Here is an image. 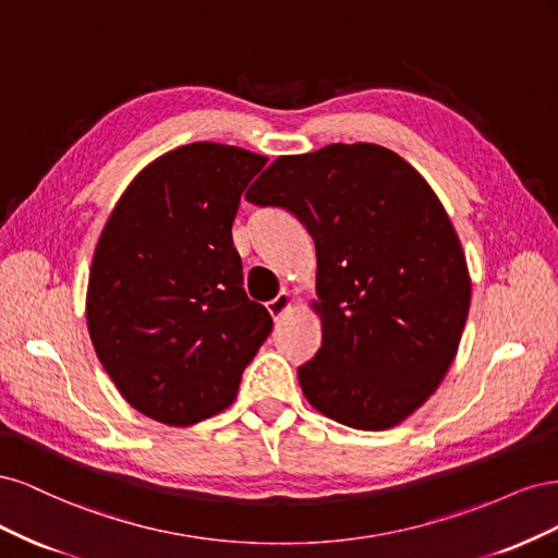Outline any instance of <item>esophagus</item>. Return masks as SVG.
<instances>
[{
    "label": "esophagus",
    "mask_w": 558,
    "mask_h": 558,
    "mask_svg": "<svg viewBox=\"0 0 558 558\" xmlns=\"http://www.w3.org/2000/svg\"><path fill=\"white\" fill-rule=\"evenodd\" d=\"M291 302H293V300H291V295L286 293V291H281V293L275 298V300H269V302H267V312L272 314V318L277 320V318H279L283 312H286V310L291 307Z\"/></svg>",
    "instance_id": "34e87169"
}]
</instances>
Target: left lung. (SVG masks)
Masks as SVG:
<instances>
[{
    "label": "left lung",
    "mask_w": 558,
    "mask_h": 558,
    "mask_svg": "<svg viewBox=\"0 0 558 558\" xmlns=\"http://www.w3.org/2000/svg\"><path fill=\"white\" fill-rule=\"evenodd\" d=\"M246 199L316 244L320 349L298 367L318 412L359 430L400 424L445 379L470 310L459 238L426 179L377 144L281 156Z\"/></svg>",
    "instance_id": "1"
}]
</instances>
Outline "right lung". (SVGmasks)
I'll return each instance as SVG.
<instances>
[{"instance_id":"1","label":"right lung","mask_w":558,"mask_h":558,"mask_svg":"<svg viewBox=\"0 0 558 558\" xmlns=\"http://www.w3.org/2000/svg\"><path fill=\"white\" fill-rule=\"evenodd\" d=\"M267 158L195 142L150 162L97 242L86 316L99 363L167 426L223 412L272 316L242 289L232 221Z\"/></svg>"}]
</instances>
